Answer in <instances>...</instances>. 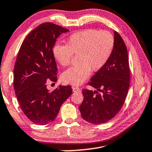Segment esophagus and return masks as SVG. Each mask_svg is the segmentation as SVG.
I'll return each mask as SVG.
<instances>
[{
	"mask_svg": "<svg viewBox=\"0 0 152 152\" xmlns=\"http://www.w3.org/2000/svg\"><path fill=\"white\" fill-rule=\"evenodd\" d=\"M72 90H73L74 92H77V91H80V88L78 87V86H72Z\"/></svg>",
	"mask_w": 152,
	"mask_h": 152,
	"instance_id": "obj_1",
	"label": "esophagus"
}]
</instances>
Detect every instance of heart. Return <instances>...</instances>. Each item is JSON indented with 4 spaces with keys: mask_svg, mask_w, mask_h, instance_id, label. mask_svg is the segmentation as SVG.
Here are the masks:
<instances>
[{
    "mask_svg": "<svg viewBox=\"0 0 152 152\" xmlns=\"http://www.w3.org/2000/svg\"><path fill=\"white\" fill-rule=\"evenodd\" d=\"M114 47L110 32L88 29L72 34L66 45H55L53 55L61 66L66 67L70 64L72 54H78V66L67 69L61 76L64 83L77 85L86 80L91 70L97 72L106 64Z\"/></svg>",
    "mask_w": 152,
    "mask_h": 152,
    "instance_id": "heart-1",
    "label": "heart"
}]
</instances>
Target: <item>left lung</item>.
<instances>
[{
    "mask_svg": "<svg viewBox=\"0 0 152 152\" xmlns=\"http://www.w3.org/2000/svg\"><path fill=\"white\" fill-rule=\"evenodd\" d=\"M114 34V47L109 60L88 83L96 90H83L84 99L79 110L83 118L91 124L105 123L112 119L121 110L128 93V52L120 35L115 31Z\"/></svg>",
    "mask_w": 152,
    "mask_h": 152,
    "instance_id": "1",
    "label": "left lung"
}]
</instances>
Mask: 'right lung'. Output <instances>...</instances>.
Segmentation results:
<instances>
[{
  "label": "right lung",
  "instance_id": "obj_1",
  "mask_svg": "<svg viewBox=\"0 0 152 152\" xmlns=\"http://www.w3.org/2000/svg\"><path fill=\"white\" fill-rule=\"evenodd\" d=\"M68 30L56 24H40L26 37L14 66V90L21 110L39 125L53 121L61 105L72 93L70 86L59 85L50 92L47 79L57 80V67L53 55L57 38Z\"/></svg>",
  "mask_w": 152,
  "mask_h": 152
}]
</instances>
